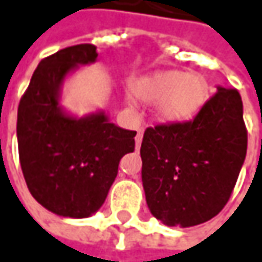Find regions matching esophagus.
Masks as SVG:
<instances>
[{"instance_id":"esophagus-1","label":"esophagus","mask_w":262,"mask_h":262,"mask_svg":"<svg viewBox=\"0 0 262 262\" xmlns=\"http://www.w3.org/2000/svg\"><path fill=\"white\" fill-rule=\"evenodd\" d=\"M142 135H144V132L138 130V135H136V138H135V141H136V150L139 148V145H141V142H142Z\"/></svg>"}]
</instances>
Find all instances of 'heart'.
Instances as JSON below:
<instances>
[{
  "label": "heart",
  "instance_id": "heart-1",
  "mask_svg": "<svg viewBox=\"0 0 262 262\" xmlns=\"http://www.w3.org/2000/svg\"><path fill=\"white\" fill-rule=\"evenodd\" d=\"M208 83L196 73L162 70L133 83L132 94L142 102L155 103V115L166 124L193 120L208 100Z\"/></svg>",
  "mask_w": 262,
  "mask_h": 262
}]
</instances>
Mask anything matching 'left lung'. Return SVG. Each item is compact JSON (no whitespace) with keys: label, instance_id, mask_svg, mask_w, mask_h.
Segmentation results:
<instances>
[{"label":"left lung","instance_id":"obj_1","mask_svg":"<svg viewBox=\"0 0 262 262\" xmlns=\"http://www.w3.org/2000/svg\"><path fill=\"white\" fill-rule=\"evenodd\" d=\"M246 150L242 97L221 85L192 121L148 127L141 159L151 214L180 228L214 217L232 193Z\"/></svg>","mask_w":262,"mask_h":262}]
</instances>
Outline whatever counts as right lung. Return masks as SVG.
<instances>
[{
  "mask_svg": "<svg viewBox=\"0 0 262 262\" xmlns=\"http://www.w3.org/2000/svg\"><path fill=\"white\" fill-rule=\"evenodd\" d=\"M94 45L61 49L40 61L17 107V147L27 186L38 204L61 217L93 216L106 200L121 157L136 132L111 123L103 109L78 117L61 105L62 85L94 64Z\"/></svg>",
  "mask_w": 262,
  "mask_h": 262,
  "instance_id": "right-lung-1",
  "label": "right lung"
}]
</instances>
